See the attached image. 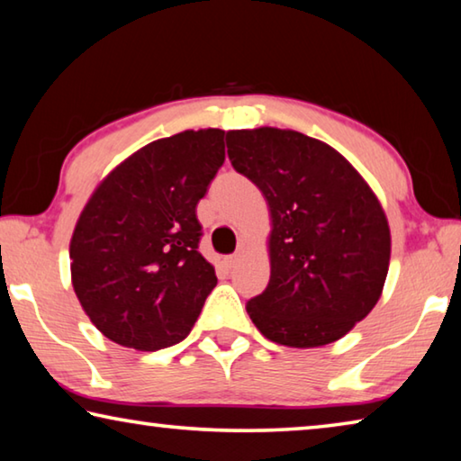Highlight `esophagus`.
Returning <instances> with one entry per match:
<instances>
[{
	"label": "esophagus",
	"instance_id": "1",
	"mask_svg": "<svg viewBox=\"0 0 461 461\" xmlns=\"http://www.w3.org/2000/svg\"><path fill=\"white\" fill-rule=\"evenodd\" d=\"M240 260H241V254L236 252V254H231V256H225L223 262H225V267H228V268H233Z\"/></svg>",
	"mask_w": 461,
	"mask_h": 461
}]
</instances>
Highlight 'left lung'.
<instances>
[{
    "label": "left lung",
    "instance_id": "1",
    "mask_svg": "<svg viewBox=\"0 0 461 461\" xmlns=\"http://www.w3.org/2000/svg\"><path fill=\"white\" fill-rule=\"evenodd\" d=\"M231 167L270 212V280L246 311L264 338L288 348L338 341L376 305L390 228L362 175L321 140L294 130L228 131Z\"/></svg>",
    "mask_w": 461,
    "mask_h": 461
}]
</instances>
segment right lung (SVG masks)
I'll return each instance as SVG.
<instances>
[{"mask_svg": "<svg viewBox=\"0 0 461 461\" xmlns=\"http://www.w3.org/2000/svg\"><path fill=\"white\" fill-rule=\"evenodd\" d=\"M223 130H186L140 148L87 201L71 238V280L91 323L140 352L193 330L215 268L199 254V199L225 160Z\"/></svg>", "mask_w": 461, "mask_h": 461, "instance_id": "add662e5", "label": "right lung"}]
</instances>
